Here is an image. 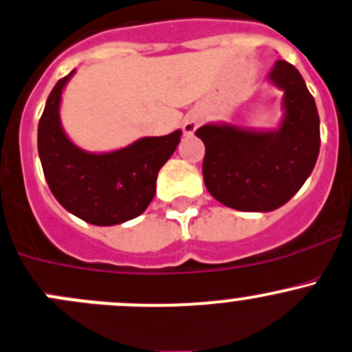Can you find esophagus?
I'll use <instances>...</instances> for the list:
<instances>
[{"instance_id":"esophagus-1","label":"esophagus","mask_w":352,"mask_h":352,"mask_svg":"<svg viewBox=\"0 0 352 352\" xmlns=\"http://www.w3.org/2000/svg\"><path fill=\"white\" fill-rule=\"evenodd\" d=\"M201 124H203V115L197 113V111H192V113L187 115L186 120H184V132H186V134H194V131H196Z\"/></svg>"}]
</instances>
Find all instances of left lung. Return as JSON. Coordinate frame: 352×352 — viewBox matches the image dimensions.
Segmentation results:
<instances>
[{"label": "left lung", "instance_id": "1", "mask_svg": "<svg viewBox=\"0 0 352 352\" xmlns=\"http://www.w3.org/2000/svg\"><path fill=\"white\" fill-rule=\"evenodd\" d=\"M270 80L284 89L285 118L277 132H249L203 125V177L221 204L239 211H272L287 203L315 168L320 117L294 65L278 60Z\"/></svg>", "mask_w": 352, "mask_h": 352}]
</instances>
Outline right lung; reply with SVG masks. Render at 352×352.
I'll list each match as a JSON object with an SVG mask.
<instances>
[{
    "mask_svg": "<svg viewBox=\"0 0 352 352\" xmlns=\"http://www.w3.org/2000/svg\"><path fill=\"white\" fill-rule=\"evenodd\" d=\"M60 78L46 101L37 149L51 192L75 217L93 225H117L139 217L156 192V177L180 142L182 131L162 138H144L129 148L91 155L72 144L60 125Z\"/></svg>",
    "mask_w": 352,
    "mask_h": 352,
    "instance_id": "1",
    "label": "right lung"
}]
</instances>
